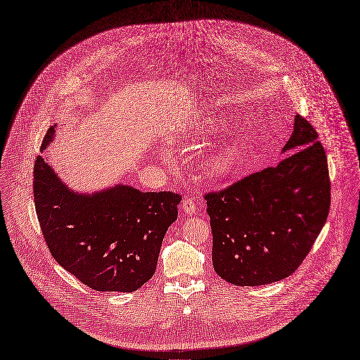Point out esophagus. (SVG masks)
<instances>
[{
	"label": "esophagus",
	"instance_id": "1",
	"mask_svg": "<svg viewBox=\"0 0 360 360\" xmlns=\"http://www.w3.org/2000/svg\"><path fill=\"white\" fill-rule=\"evenodd\" d=\"M181 209H183V212L184 213H187V214H193L196 212V200L193 199V198H190V196H186L184 199H183V203H181Z\"/></svg>",
	"mask_w": 360,
	"mask_h": 360
}]
</instances>
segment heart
<instances>
[{
    "instance_id": "b5f03b06",
    "label": "heart",
    "mask_w": 360,
    "mask_h": 360,
    "mask_svg": "<svg viewBox=\"0 0 360 360\" xmlns=\"http://www.w3.org/2000/svg\"><path fill=\"white\" fill-rule=\"evenodd\" d=\"M228 128V124L224 118H210L207 122L203 124L198 129L199 134H217L222 132ZM246 151V144L242 140H233L219 146L217 148L212 150L206 155V165L207 172L213 177H228L235 172V169L242 161Z\"/></svg>"
}]
</instances>
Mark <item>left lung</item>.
Instances as JSON below:
<instances>
[{"mask_svg":"<svg viewBox=\"0 0 360 360\" xmlns=\"http://www.w3.org/2000/svg\"><path fill=\"white\" fill-rule=\"evenodd\" d=\"M266 167L205 195L213 235L216 274L233 285L257 287L290 276L307 257L330 209L326 151L301 115Z\"/></svg>","mask_w":360,"mask_h":360,"instance_id":"obj_1","label":"left lung"}]
</instances>
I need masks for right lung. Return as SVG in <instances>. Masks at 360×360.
Segmentation results:
<instances>
[{"instance_id":"add662e5","label":"right lung","mask_w":360,"mask_h":360,"mask_svg":"<svg viewBox=\"0 0 360 360\" xmlns=\"http://www.w3.org/2000/svg\"><path fill=\"white\" fill-rule=\"evenodd\" d=\"M47 129L41 153L54 135ZM34 205L49 251L75 278L96 291L131 292L155 272L160 248L177 219L180 195L118 184L92 193L69 188L39 155Z\"/></svg>"}]
</instances>
